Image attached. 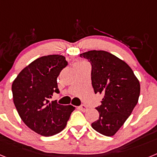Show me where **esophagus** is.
Segmentation results:
<instances>
[{"label":"esophagus","instance_id":"34e87169","mask_svg":"<svg viewBox=\"0 0 157 157\" xmlns=\"http://www.w3.org/2000/svg\"><path fill=\"white\" fill-rule=\"evenodd\" d=\"M78 108H79L80 110L83 111V112H85V111L87 110V106L85 105H81L79 107H78Z\"/></svg>","mask_w":157,"mask_h":157}]
</instances>
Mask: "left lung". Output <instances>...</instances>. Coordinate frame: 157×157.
<instances>
[{
    "instance_id": "1",
    "label": "left lung",
    "mask_w": 157,
    "mask_h": 157,
    "mask_svg": "<svg viewBox=\"0 0 157 157\" xmlns=\"http://www.w3.org/2000/svg\"><path fill=\"white\" fill-rule=\"evenodd\" d=\"M91 64L94 93L105 95L96 108L99 119L91 124L100 134L112 136L125 123L138 101L140 83L132 69L110 52L92 50L80 54Z\"/></svg>"
}]
</instances>
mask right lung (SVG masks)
<instances>
[{"label": "right lung", "mask_w": 157, "mask_h": 157, "mask_svg": "<svg viewBox=\"0 0 157 157\" xmlns=\"http://www.w3.org/2000/svg\"><path fill=\"white\" fill-rule=\"evenodd\" d=\"M67 65L61 55H48L35 59L18 75L12 86L14 105L23 123L34 132L48 137L64 129L72 105L50 102L59 92L57 77Z\"/></svg>", "instance_id": "1"}]
</instances>
